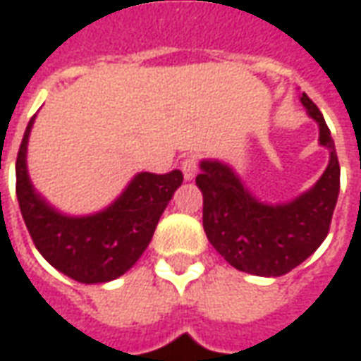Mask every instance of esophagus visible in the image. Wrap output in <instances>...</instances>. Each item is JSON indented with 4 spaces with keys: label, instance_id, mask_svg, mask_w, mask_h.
Masks as SVG:
<instances>
[{
    "label": "esophagus",
    "instance_id": "obj_1",
    "mask_svg": "<svg viewBox=\"0 0 361 361\" xmlns=\"http://www.w3.org/2000/svg\"><path fill=\"white\" fill-rule=\"evenodd\" d=\"M199 170V158L195 154H189L183 158V162H181V172H183V178L185 180H193L195 176H197Z\"/></svg>",
    "mask_w": 361,
    "mask_h": 361
}]
</instances>
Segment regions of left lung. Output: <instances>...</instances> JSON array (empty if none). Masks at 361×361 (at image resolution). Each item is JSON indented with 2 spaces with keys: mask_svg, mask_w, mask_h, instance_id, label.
<instances>
[{
  "mask_svg": "<svg viewBox=\"0 0 361 361\" xmlns=\"http://www.w3.org/2000/svg\"><path fill=\"white\" fill-rule=\"evenodd\" d=\"M319 123L330 162L301 197L266 205L252 197L234 172L221 162H201L195 183L203 193V228L209 242L233 268L262 277L283 276L311 256L326 238L340 191V164L330 128L311 97L301 95Z\"/></svg>",
  "mask_w": 361,
  "mask_h": 361,
  "instance_id": "8db88e82",
  "label": "left lung"
}]
</instances>
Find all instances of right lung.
Listing matches in <instances>:
<instances>
[{
    "instance_id": "obj_1",
    "label": "right lung",
    "mask_w": 361,
    "mask_h": 361,
    "mask_svg": "<svg viewBox=\"0 0 361 361\" xmlns=\"http://www.w3.org/2000/svg\"><path fill=\"white\" fill-rule=\"evenodd\" d=\"M35 119V117H32ZM32 119L17 152V199L23 221L37 250L58 271L80 283H105L130 269L152 240L156 224L183 173L142 172L135 176L115 203L92 216H64L35 193L27 173V140Z\"/></svg>"
}]
</instances>
